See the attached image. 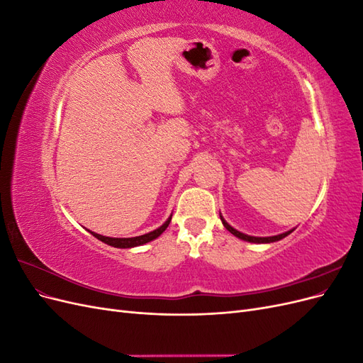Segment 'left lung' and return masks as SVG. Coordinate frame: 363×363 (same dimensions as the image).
I'll use <instances>...</instances> for the list:
<instances>
[{
	"label": "left lung",
	"mask_w": 363,
	"mask_h": 363,
	"mask_svg": "<svg viewBox=\"0 0 363 363\" xmlns=\"http://www.w3.org/2000/svg\"><path fill=\"white\" fill-rule=\"evenodd\" d=\"M221 221H223V224H224V227L228 230L230 233L232 235H235L236 238H239V239H244V240H247V242H255V244H269V242H276V240H280V239H283V238H286L291 232H286V233H281V235H277V236H269V238H256V236H248V235H244V233H240V232H238V230H235L232 225H228L225 221H224V218L221 216Z\"/></svg>",
	"instance_id": "8db88e82"
}]
</instances>
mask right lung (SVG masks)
Masks as SVG:
<instances>
[{"label": "right lung", "mask_w": 363, "mask_h": 363, "mask_svg": "<svg viewBox=\"0 0 363 363\" xmlns=\"http://www.w3.org/2000/svg\"><path fill=\"white\" fill-rule=\"evenodd\" d=\"M171 223V218H168V221L164 223L163 225H160L159 228L152 230V232L147 233V235H142V236H136V238H106V236H101L98 233H94L91 232L96 239H100L101 242L107 244V245H112V247H116V248H131V247H138V245H144L147 242H150V240L159 238L164 230H167V227Z\"/></svg>", "instance_id": "add662e5"}]
</instances>
